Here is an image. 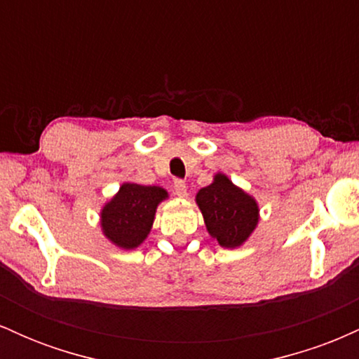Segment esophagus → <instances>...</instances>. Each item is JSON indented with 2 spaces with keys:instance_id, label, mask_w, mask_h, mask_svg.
Returning <instances> with one entry per match:
<instances>
[{
  "instance_id": "1",
  "label": "esophagus",
  "mask_w": 359,
  "mask_h": 359,
  "mask_svg": "<svg viewBox=\"0 0 359 359\" xmlns=\"http://www.w3.org/2000/svg\"><path fill=\"white\" fill-rule=\"evenodd\" d=\"M174 192H175V196H179V197L187 196V187H185V184L182 182V180H175V182H174Z\"/></svg>"
}]
</instances>
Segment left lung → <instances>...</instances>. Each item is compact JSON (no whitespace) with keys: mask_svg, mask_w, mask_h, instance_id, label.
Masks as SVG:
<instances>
[{"mask_svg":"<svg viewBox=\"0 0 359 359\" xmlns=\"http://www.w3.org/2000/svg\"><path fill=\"white\" fill-rule=\"evenodd\" d=\"M196 203L204 216L205 228L222 248H238L257 228L259 209L257 201L236 187L224 174L214 175L212 184L203 187Z\"/></svg>","mask_w":359,"mask_h":359,"instance_id":"8db88e82","label":"left lung"}]
</instances>
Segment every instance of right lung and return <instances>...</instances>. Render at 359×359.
<instances>
[{
	"label": "right lung",
	"mask_w": 359,
	"mask_h": 359,
	"mask_svg": "<svg viewBox=\"0 0 359 359\" xmlns=\"http://www.w3.org/2000/svg\"><path fill=\"white\" fill-rule=\"evenodd\" d=\"M167 197L165 189L158 185L123 184L116 196L102 208V234L119 248H137L154 226L156 205Z\"/></svg>",
	"instance_id": "obj_1"
}]
</instances>
